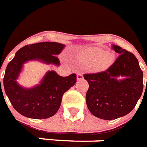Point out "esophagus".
Here are the masks:
<instances>
[{
	"mask_svg": "<svg viewBox=\"0 0 147 147\" xmlns=\"http://www.w3.org/2000/svg\"><path fill=\"white\" fill-rule=\"evenodd\" d=\"M82 79H83V74H82V73L78 74V75H77V80H78V81H81Z\"/></svg>",
	"mask_w": 147,
	"mask_h": 147,
	"instance_id": "esophagus-1",
	"label": "esophagus"
}]
</instances>
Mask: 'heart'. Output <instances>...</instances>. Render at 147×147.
Wrapping results in <instances>:
<instances>
[{"label": "heart", "instance_id": "obj_1", "mask_svg": "<svg viewBox=\"0 0 147 147\" xmlns=\"http://www.w3.org/2000/svg\"><path fill=\"white\" fill-rule=\"evenodd\" d=\"M80 59L85 64H92V67L96 71L107 69L113 62V56L110 53L96 47H91L84 50L80 55Z\"/></svg>", "mask_w": 147, "mask_h": 147}]
</instances>
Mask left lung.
<instances>
[{"instance_id":"left-lung-1","label":"left lung","mask_w":147,"mask_h":147,"mask_svg":"<svg viewBox=\"0 0 147 147\" xmlns=\"http://www.w3.org/2000/svg\"><path fill=\"white\" fill-rule=\"evenodd\" d=\"M112 49L119 56L107 70L84 75L88 83L85 96L88 110L105 120L115 119L131 112L143 90V73L138 59L119 46L113 45Z\"/></svg>"}]
</instances>
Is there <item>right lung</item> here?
Here are the masks:
<instances>
[{"instance_id": "1", "label": "right lung", "mask_w": 147, "mask_h": 147, "mask_svg": "<svg viewBox=\"0 0 147 147\" xmlns=\"http://www.w3.org/2000/svg\"><path fill=\"white\" fill-rule=\"evenodd\" d=\"M64 47V44L55 42L27 45L20 49L8 64L3 80L4 88L13 108L20 114L28 118L40 119L53 116L58 112L63 94L75 85V74L61 77L54 70H49L39 84L32 88L19 85L17 79L24 64L28 61L35 60L47 65H60L57 55Z\"/></svg>"}]
</instances>
